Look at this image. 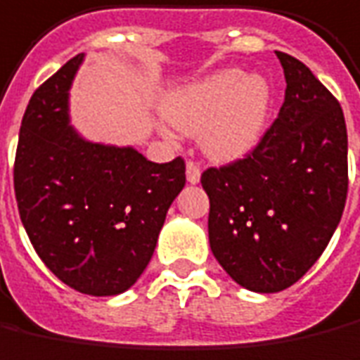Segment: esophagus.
Returning a JSON list of instances; mask_svg holds the SVG:
<instances>
[{"label":"esophagus","instance_id":"obj_1","mask_svg":"<svg viewBox=\"0 0 360 360\" xmlns=\"http://www.w3.org/2000/svg\"><path fill=\"white\" fill-rule=\"evenodd\" d=\"M200 176H202L200 166L190 160V162L186 165V178H188V182H190V184H198V182H200Z\"/></svg>","mask_w":360,"mask_h":360}]
</instances>
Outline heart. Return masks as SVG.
Here are the masks:
<instances>
[{
    "label": "heart",
    "instance_id": "heart-1",
    "mask_svg": "<svg viewBox=\"0 0 360 360\" xmlns=\"http://www.w3.org/2000/svg\"><path fill=\"white\" fill-rule=\"evenodd\" d=\"M272 91L262 76L223 68L182 84L162 100L166 121L186 135H200L215 160H235L260 143L269 123ZM170 135L168 129H162Z\"/></svg>",
    "mask_w": 360,
    "mask_h": 360
}]
</instances>
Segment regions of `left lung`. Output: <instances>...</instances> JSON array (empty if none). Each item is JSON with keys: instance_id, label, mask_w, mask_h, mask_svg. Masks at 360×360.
<instances>
[{"instance_id": "8db88e82", "label": "left lung", "mask_w": 360, "mask_h": 360, "mask_svg": "<svg viewBox=\"0 0 360 360\" xmlns=\"http://www.w3.org/2000/svg\"><path fill=\"white\" fill-rule=\"evenodd\" d=\"M284 103L251 155L207 168L210 247L239 286L272 294L326 251L347 200L343 109L308 66L276 51Z\"/></svg>"}]
</instances>
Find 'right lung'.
Masks as SVG:
<instances>
[{
	"instance_id": "right-lung-1",
	"label": "right lung",
	"mask_w": 360,
	"mask_h": 360,
	"mask_svg": "<svg viewBox=\"0 0 360 360\" xmlns=\"http://www.w3.org/2000/svg\"><path fill=\"white\" fill-rule=\"evenodd\" d=\"M84 52L34 91L15 155L19 215L34 251L66 286L117 296L147 269L186 165L150 162L133 147L91 143L70 125Z\"/></svg>"
}]
</instances>
